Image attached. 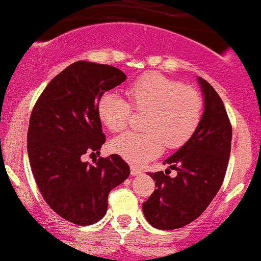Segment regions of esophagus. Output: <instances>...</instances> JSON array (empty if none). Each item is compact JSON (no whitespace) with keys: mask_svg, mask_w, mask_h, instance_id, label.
I'll return each instance as SVG.
<instances>
[{"mask_svg":"<svg viewBox=\"0 0 261 261\" xmlns=\"http://www.w3.org/2000/svg\"><path fill=\"white\" fill-rule=\"evenodd\" d=\"M143 171L140 170V169H136V168H131V175H134V177H135V175H140L142 174Z\"/></svg>","mask_w":261,"mask_h":261,"instance_id":"esophagus-1","label":"esophagus"}]
</instances>
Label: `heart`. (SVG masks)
Returning a JSON list of instances; mask_svg holds the SVG:
<instances>
[{
  "mask_svg": "<svg viewBox=\"0 0 261 261\" xmlns=\"http://www.w3.org/2000/svg\"><path fill=\"white\" fill-rule=\"evenodd\" d=\"M131 105L116 93H104L97 101V117L110 131L125 127L131 107L145 112L143 128L126 131L112 140L110 149L127 163L143 165L169 148L180 147L192 136L203 116L200 93L161 74L143 75L127 88Z\"/></svg>",
  "mask_w": 261,
  "mask_h": 261,
  "instance_id": "1",
  "label": "heart"
}]
</instances>
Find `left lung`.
Instances as JSON below:
<instances>
[{"instance_id": "obj_1", "label": "left lung", "mask_w": 261, "mask_h": 261, "mask_svg": "<svg viewBox=\"0 0 261 261\" xmlns=\"http://www.w3.org/2000/svg\"><path fill=\"white\" fill-rule=\"evenodd\" d=\"M204 100L200 123L182 147L164 161L177 170L151 173L157 189L143 203L147 221L160 230L186 226L205 211L224 180L231 148V125L221 97L198 78ZM169 170V169H166Z\"/></svg>"}]
</instances>
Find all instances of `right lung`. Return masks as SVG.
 Returning a JSON list of instances; mask_svg holds the SVG:
<instances>
[{
	"label": "right lung",
	"mask_w": 261,
	"mask_h": 261,
	"mask_svg": "<svg viewBox=\"0 0 261 261\" xmlns=\"http://www.w3.org/2000/svg\"><path fill=\"white\" fill-rule=\"evenodd\" d=\"M126 78L117 67L78 61L51 79L32 110L27 134L32 174L48 205L72 224L101 220L109 192L130 175L118 154L84 161V154H100L105 143L98 98Z\"/></svg>",
	"instance_id": "add662e5"
}]
</instances>
